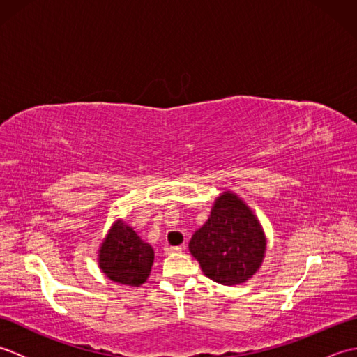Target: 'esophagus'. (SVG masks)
<instances>
[{"instance_id":"obj_1","label":"esophagus","mask_w":357,"mask_h":357,"mask_svg":"<svg viewBox=\"0 0 357 357\" xmlns=\"http://www.w3.org/2000/svg\"><path fill=\"white\" fill-rule=\"evenodd\" d=\"M164 252H165V255H174V253H181L183 252V248L181 247H164Z\"/></svg>"}]
</instances>
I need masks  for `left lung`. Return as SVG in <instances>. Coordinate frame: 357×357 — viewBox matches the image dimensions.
I'll return each instance as SVG.
<instances>
[{
	"mask_svg": "<svg viewBox=\"0 0 357 357\" xmlns=\"http://www.w3.org/2000/svg\"><path fill=\"white\" fill-rule=\"evenodd\" d=\"M155 252L123 219L112 224L98 250L100 268L113 282L139 287L150 276Z\"/></svg>",
	"mask_w": 357,
	"mask_h": 357,
	"instance_id": "obj_1",
	"label": "left lung"
}]
</instances>
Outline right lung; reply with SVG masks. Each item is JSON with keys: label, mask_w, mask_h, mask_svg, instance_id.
<instances>
[{"label": "right lung", "mask_w": 357, "mask_h": 357, "mask_svg": "<svg viewBox=\"0 0 357 357\" xmlns=\"http://www.w3.org/2000/svg\"><path fill=\"white\" fill-rule=\"evenodd\" d=\"M188 250L207 278L239 285L259 271L267 238L253 210L236 193L224 190L216 196L206 224L193 233Z\"/></svg>", "instance_id": "1"}]
</instances>
